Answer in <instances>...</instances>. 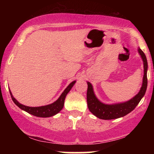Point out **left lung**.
I'll use <instances>...</instances> for the list:
<instances>
[{"instance_id":"8db88e82","label":"left lung","mask_w":154,"mask_h":154,"mask_svg":"<svg viewBox=\"0 0 154 154\" xmlns=\"http://www.w3.org/2000/svg\"><path fill=\"white\" fill-rule=\"evenodd\" d=\"M138 53L143 61L144 75L143 78L142 87L140 90L139 93L135 97L130 100L124 103L115 104H105L101 103L95 96L93 91V86L91 83L88 82V91H87V102L89 110L95 116L101 119H114L122 117L131 112L137 106V104L142 99L146 93L147 89L148 79H147V70L148 62L146 56L143 51L138 48Z\"/></svg>"}]
</instances>
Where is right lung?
<instances>
[{
	"instance_id": "add662e5",
	"label": "right lung",
	"mask_w": 154,
	"mask_h": 154,
	"mask_svg": "<svg viewBox=\"0 0 154 154\" xmlns=\"http://www.w3.org/2000/svg\"><path fill=\"white\" fill-rule=\"evenodd\" d=\"M76 81L70 83L66 89L63 91L62 94L60 95V97L56 100V101L54 102L53 103L49 104V105L43 106H38V107H29L26 106L22 105L20 103H19L17 100L14 98L13 95L11 94V92L10 91L11 97L12 100L14 102V103L17 106L20 108L22 110L25 111L26 112L29 113L32 115L38 116V117H50V116L56 115V114L59 112L61 109H63V104H64V100L66 98L67 93L70 91L72 88L75 85Z\"/></svg>"
}]
</instances>
